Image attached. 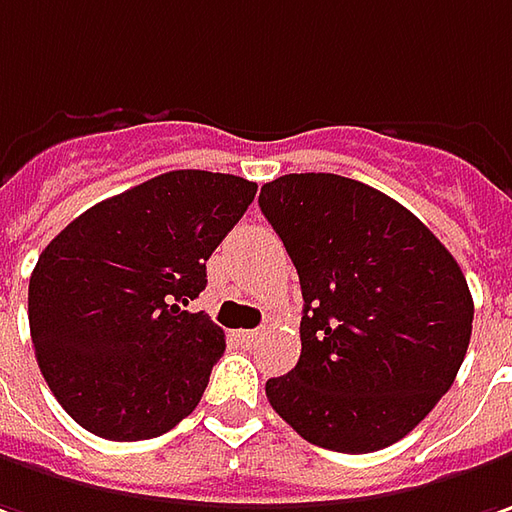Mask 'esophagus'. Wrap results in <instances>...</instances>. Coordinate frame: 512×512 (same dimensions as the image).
Wrapping results in <instances>:
<instances>
[{
	"label": "esophagus",
	"instance_id": "obj_1",
	"mask_svg": "<svg viewBox=\"0 0 512 512\" xmlns=\"http://www.w3.org/2000/svg\"><path fill=\"white\" fill-rule=\"evenodd\" d=\"M235 337H238V340H240V343H243V345H255L257 340L263 337V334H260V331H238Z\"/></svg>",
	"mask_w": 512,
	"mask_h": 512
}]
</instances>
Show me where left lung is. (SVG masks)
<instances>
[{"label":"left lung","instance_id":"1","mask_svg":"<svg viewBox=\"0 0 512 512\" xmlns=\"http://www.w3.org/2000/svg\"><path fill=\"white\" fill-rule=\"evenodd\" d=\"M260 212L303 289L300 360L266 382L272 408L320 448L394 445L465 360L473 297L459 263L402 203L343 175L269 181Z\"/></svg>","mask_w":512,"mask_h":512}]
</instances>
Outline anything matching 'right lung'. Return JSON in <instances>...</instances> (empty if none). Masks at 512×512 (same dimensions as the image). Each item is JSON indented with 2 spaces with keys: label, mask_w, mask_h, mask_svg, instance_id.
I'll return each instance as SVG.
<instances>
[{
  "label": "right lung",
  "mask_w": 512,
  "mask_h": 512,
  "mask_svg": "<svg viewBox=\"0 0 512 512\" xmlns=\"http://www.w3.org/2000/svg\"><path fill=\"white\" fill-rule=\"evenodd\" d=\"M255 192L238 175L175 169L90 206L47 243L27 289L30 337L84 431L138 442L195 411L226 340L184 306Z\"/></svg>",
  "instance_id": "right-lung-1"
}]
</instances>
